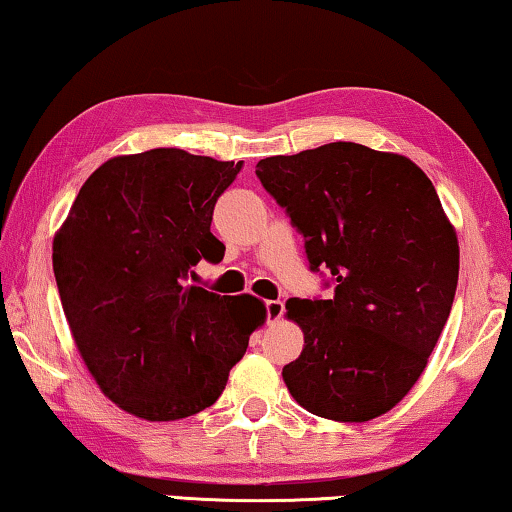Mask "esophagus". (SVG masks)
Returning <instances> with one entry per match:
<instances>
[{"mask_svg": "<svg viewBox=\"0 0 512 512\" xmlns=\"http://www.w3.org/2000/svg\"><path fill=\"white\" fill-rule=\"evenodd\" d=\"M265 309H267V322H277L283 316V302L281 300L265 302Z\"/></svg>", "mask_w": 512, "mask_h": 512, "instance_id": "esophagus-1", "label": "esophagus"}]
</instances>
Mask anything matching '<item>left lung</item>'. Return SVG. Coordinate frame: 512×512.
I'll use <instances>...</instances> for the list:
<instances>
[{"mask_svg": "<svg viewBox=\"0 0 512 512\" xmlns=\"http://www.w3.org/2000/svg\"><path fill=\"white\" fill-rule=\"evenodd\" d=\"M256 176L306 242L332 300L290 297L304 334L283 382L306 412L341 423L387 414L419 380L451 313L460 247L410 157L334 141L258 162Z\"/></svg>", "mask_w": 512, "mask_h": 512, "instance_id": "obj_1", "label": "left lung"}]
</instances>
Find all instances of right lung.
I'll return each mask as SVG.
<instances>
[{"label":"right lung","mask_w":512,"mask_h":512,"mask_svg":"<svg viewBox=\"0 0 512 512\" xmlns=\"http://www.w3.org/2000/svg\"><path fill=\"white\" fill-rule=\"evenodd\" d=\"M240 169L180 148L116 155L86 178L54 235L77 352L100 391L137 419L210 407L265 322L258 297L187 283L201 258L222 261L212 210Z\"/></svg>","instance_id":"obj_1"}]
</instances>
